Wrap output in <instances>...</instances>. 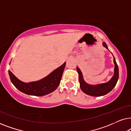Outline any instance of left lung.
I'll return each instance as SVG.
<instances>
[{"mask_svg":"<svg viewBox=\"0 0 131 131\" xmlns=\"http://www.w3.org/2000/svg\"><path fill=\"white\" fill-rule=\"evenodd\" d=\"M103 46L108 50L105 42H103ZM113 62L114 64V74L108 82L105 83L91 85L87 83L83 79V74L79 68L77 67V71L79 73V80L81 90L86 94L93 96H101L108 94L115 86L119 79V68L116 63L115 58L113 56Z\"/></svg>","mask_w":131,"mask_h":131,"instance_id":"8db88e82","label":"left lung"}]
</instances>
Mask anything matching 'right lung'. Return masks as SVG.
Returning <instances> with one entry per match:
<instances>
[{
    "label": "right lung",
    "instance_id": "obj_1",
    "mask_svg": "<svg viewBox=\"0 0 131 131\" xmlns=\"http://www.w3.org/2000/svg\"><path fill=\"white\" fill-rule=\"evenodd\" d=\"M65 66L66 62L44 78L28 83L18 79L10 70H8V73L12 84L19 91L29 95L40 96L52 92L58 88Z\"/></svg>",
    "mask_w": 131,
    "mask_h": 131
}]
</instances>
